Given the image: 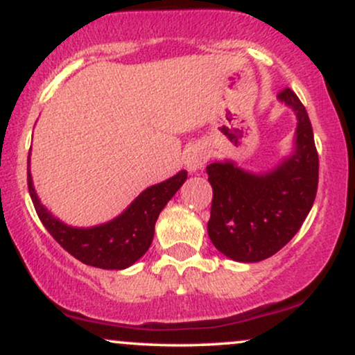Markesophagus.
Segmentation results:
<instances>
[{"mask_svg": "<svg viewBox=\"0 0 355 355\" xmlns=\"http://www.w3.org/2000/svg\"><path fill=\"white\" fill-rule=\"evenodd\" d=\"M207 157L205 152L198 146H193V148L187 150L185 152V165L190 172H197V170H202L203 165H205Z\"/></svg>", "mask_w": 355, "mask_h": 355, "instance_id": "34e87169", "label": "esophagus"}]
</instances>
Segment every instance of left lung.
I'll return each instance as SVG.
<instances>
[{
  "label": "left lung",
  "mask_w": 355,
  "mask_h": 355,
  "mask_svg": "<svg viewBox=\"0 0 355 355\" xmlns=\"http://www.w3.org/2000/svg\"><path fill=\"white\" fill-rule=\"evenodd\" d=\"M279 98L297 113L295 153L266 175L225 164L207 166L214 190L207 232L223 255L237 262L268 259L302 227L315 200L319 155L307 110L291 88Z\"/></svg>",
  "instance_id": "1"
}]
</instances>
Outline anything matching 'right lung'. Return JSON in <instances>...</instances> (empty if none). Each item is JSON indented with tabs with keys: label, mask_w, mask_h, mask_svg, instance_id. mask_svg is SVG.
<instances>
[{
	"label": "right lung",
	"mask_w": 355,
	"mask_h": 355,
	"mask_svg": "<svg viewBox=\"0 0 355 355\" xmlns=\"http://www.w3.org/2000/svg\"><path fill=\"white\" fill-rule=\"evenodd\" d=\"M185 180L187 172L182 170L168 180L141 191L135 202L112 222L92 229H73L53 217L40 203L28 168V190L44 229L50 232L51 237L68 254L78 259L80 262L92 267L108 268V270L130 267L148 250V247L152 245L155 222L158 215Z\"/></svg>",
	"instance_id": "obj_1"
}]
</instances>
